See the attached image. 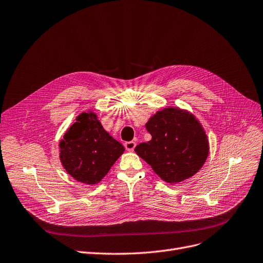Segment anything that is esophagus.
I'll return each instance as SVG.
<instances>
[{"instance_id": "34e87169", "label": "esophagus", "mask_w": 263, "mask_h": 263, "mask_svg": "<svg viewBox=\"0 0 263 263\" xmlns=\"http://www.w3.org/2000/svg\"><path fill=\"white\" fill-rule=\"evenodd\" d=\"M135 145H136V143H135V142H133V141L124 143L125 149H127L128 152H133V151H134V148H135Z\"/></svg>"}]
</instances>
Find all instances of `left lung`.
<instances>
[{
	"instance_id": "obj_1",
	"label": "left lung",
	"mask_w": 263,
	"mask_h": 263,
	"mask_svg": "<svg viewBox=\"0 0 263 263\" xmlns=\"http://www.w3.org/2000/svg\"><path fill=\"white\" fill-rule=\"evenodd\" d=\"M152 140L135 152L164 181L173 184L195 175L209 156V140L201 123L187 110L167 107L146 123Z\"/></svg>"
}]
</instances>
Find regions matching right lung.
<instances>
[{"mask_svg":"<svg viewBox=\"0 0 263 263\" xmlns=\"http://www.w3.org/2000/svg\"><path fill=\"white\" fill-rule=\"evenodd\" d=\"M59 146L66 172L87 185L98 184L124 152V147L103 129L92 111L77 116Z\"/></svg>","mask_w":263,"mask_h":263,"instance_id":"1","label":"right lung"}]
</instances>
